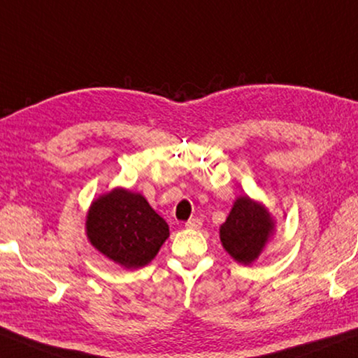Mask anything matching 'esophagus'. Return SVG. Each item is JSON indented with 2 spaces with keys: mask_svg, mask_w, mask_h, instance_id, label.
<instances>
[{
  "mask_svg": "<svg viewBox=\"0 0 358 358\" xmlns=\"http://www.w3.org/2000/svg\"><path fill=\"white\" fill-rule=\"evenodd\" d=\"M201 224H203L201 219L192 217V219H189V221L185 222V227H187V229H200Z\"/></svg>",
  "mask_w": 358,
  "mask_h": 358,
  "instance_id": "34e87169",
  "label": "esophagus"
}]
</instances>
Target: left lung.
I'll use <instances>...</instances> for the list:
<instances>
[{"mask_svg":"<svg viewBox=\"0 0 358 358\" xmlns=\"http://www.w3.org/2000/svg\"><path fill=\"white\" fill-rule=\"evenodd\" d=\"M273 229L268 213L248 196H240L221 225V241L235 261L251 264L259 256Z\"/></svg>","mask_w":358,"mask_h":358,"instance_id":"left-lung-1","label":"left lung"}]
</instances>
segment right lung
Wrapping results in <instances>:
<instances>
[{"mask_svg":"<svg viewBox=\"0 0 358 358\" xmlns=\"http://www.w3.org/2000/svg\"><path fill=\"white\" fill-rule=\"evenodd\" d=\"M86 230L102 255L128 268L150 262L169 236L168 224L145 198L124 189H115L92 203Z\"/></svg>","mask_w":358,"mask_h":358,"instance_id":"obj_1","label":"right lung"}]
</instances>
